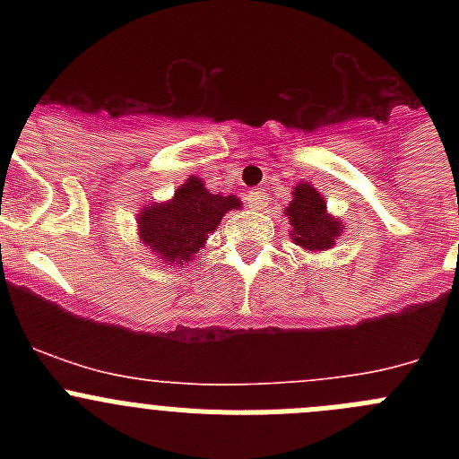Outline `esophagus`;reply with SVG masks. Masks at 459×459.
<instances>
[{
  "label": "esophagus",
  "instance_id": "34e87169",
  "mask_svg": "<svg viewBox=\"0 0 459 459\" xmlns=\"http://www.w3.org/2000/svg\"><path fill=\"white\" fill-rule=\"evenodd\" d=\"M247 206L253 208V211H259V208L266 206V193L259 191V188H253V191L247 193Z\"/></svg>",
  "mask_w": 459,
  "mask_h": 459
}]
</instances>
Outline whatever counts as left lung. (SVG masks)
Masks as SVG:
<instances>
[{
  "mask_svg": "<svg viewBox=\"0 0 459 459\" xmlns=\"http://www.w3.org/2000/svg\"><path fill=\"white\" fill-rule=\"evenodd\" d=\"M293 239L308 251H326L340 235L342 224L326 215V202L311 184H299L293 191V202L286 208Z\"/></svg>",
  "mask_w": 459,
  "mask_h": 459,
  "instance_id": "left-lung-1",
  "label": "left lung"
}]
</instances>
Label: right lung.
I'll return each instance as SVG.
<instances>
[{
	"label": "right lung",
	"instance_id": "1",
	"mask_svg": "<svg viewBox=\"0 0 459 459\" xmlns=\"http://www.w3.org/2000/svg\"><path fill=\"white\" fill-rule=\"evenodd\" d=\"M242 206L233 195H212L197 178L186 179L166 204L146 206L140 215V235L160 259L186 264L217 229L226 211Z\"/></svg>",
	"mask_w": 459,
	"mask_h": 459
}]
</instances>
